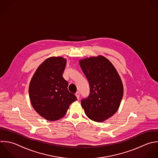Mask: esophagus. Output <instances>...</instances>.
Returning a JSON list of instances; mask_svg holds the SVG:
<instances>
[{
  "mask_svg": "<svg viewBox=\"0 0 158 158\" xmlns=\"http://www.w3.org/2000/svg\"><path fill=\"white\" fill-rule=\"evenodd\" d=\"M75 95H76V96L77 98V99H79V96H80V94H79V92H76Z\"/></svg>",
  "mask_w": 158,
  "mask_h": 158,
  "instance_id": "obj_1",
  "label": "esophagus"
}]
</instances>
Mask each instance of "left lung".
<instances>
[{
  "label": "left lung",
  "mask_w": 158,
  "mask_h": 158,
  "mask_svg": "<svg viewBox=\"0 0 158 158\" xmlns=\"http://www.w3.org/2000/svg\"><path fill=\"white\" fill-rule=\"evenodd\" d=\"M80 66L90 85L89 96L81 100L86 116L101 123L118 110L124 94L121 79L106 57L99 55L79 60Z\"/></svg>",
  "instance_id": "obj_1"
}]
</instances>
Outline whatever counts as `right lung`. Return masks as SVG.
Returning a JSON list of instances; mask_svg holds the SVG:
<instances>
[{
  "mask_svg": "<svg viewBox=\"0 0 158 158\" xmlns=\"http://www.w3.org/2000/svg\"><path fill=\"white\" fill-rule=\"evenodd\" d=\"M66 61L62 56L48 58L37 68L29 83V96L33 108L50 121L62 118L77 100L68 91V83L63 77Z\"/></svg>",
  "mask_w": 158,
  "mask_h": 158,
  "instance_id": "obj_1",
  "label": "right lung"
}]
</instances>
